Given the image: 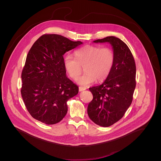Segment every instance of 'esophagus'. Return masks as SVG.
<instances>
[{
  "label": "esophagus",
  "instance_id": "esophagus-1",
  "mask_svg": "<svg viewBox=\"0 0 161 161\" xmlns=\"http://www.w3.org/2000/svg\"><path fill=\"white\" fill-rule=\"evenodd\" d=\"M86 89V87H79V91L80 92L83 91H85Z\"/></svg>",
  "mask_w": 161,
  "mask_h": 161
}]
</instances>
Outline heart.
Masks as SVG:
<instances>
[{"mask_svg":"<svg viewBox=\"0 0 161 161\" xmlns=\"http://www.w3.org/2000/svg\"><path fill=\"white\" fill-rule=\"evenodd\" d=\"M75 56L68 54L64 57V68L69 77L75 79L84 67L86 72L76 79L77 83L83 86H90L97 79H106L115 64V53L110 47L86 45L76 50Z\"/></svg>","mask_w":161,"mask_h":161,"instance_id":"heart-1","label":"heart"}]
</instances>
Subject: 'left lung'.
Returning <instances> with one entry per match:
<instances>
[{
    "label": "left lung",
    "instance_id": "left-lung-1",
    "mask_svg": "<svg viewBox=\"0 0 161 161\" xmlns=\"http://www.w3.org/2000/svg\"><path fill=\"white\" fill-rule=\"evenodd\" d=\"M93 42L109 43L115 53L110 74L101 85L89 88L93 99L87 108L92 121L108 127L119 121L131 104L136 87V64L128 46L119 38L107 36Z\"/></svg>",
    "mask_w": 161,
    "mask_h": 161
}]
</instances>
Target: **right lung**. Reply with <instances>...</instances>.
I'll use <instances>...</instances> for the list:
<instances>
[{
    "label": "right lung",
    "instance_id": "add662e5",
    "mask_svg": "<svg viewBox=\"0 0 161 161\" xmlns=\"http://www.w3.org/2000/svg\"><path fill=\"white\" fill-rule=\"evenodd\" d=\"M82 44L56 34L40 36L30 48L22 72L21 94L30 114L46 125L66 116L67 102L79 87L66 76L63 55Z\"/></svg>",
    "mask_w": 161,
    "mask_h": 161
}]
</instances>
